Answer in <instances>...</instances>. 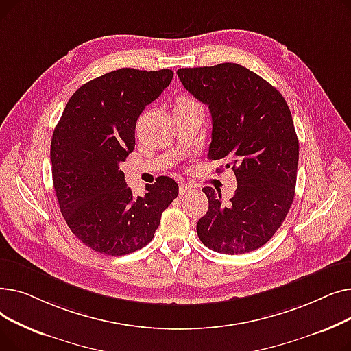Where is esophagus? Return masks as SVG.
<instances>
[{
    "mask_svg": "<svg viewBox=\"0 0 351 351\" xmlns=\"http://www.w3.org/2000/svg\"><path fill=\"white\" fill-rule=\"evenodd\" d=\"M195 191V186H192L191 183L186 182H182L179 185V193L180 195H186V193H192Z\"/></svg>",
    "mask_w": 351,
    "mask_h": 351,
    "instance_id": "34e87169",
    "label": "esophagus"
}]
</instances>
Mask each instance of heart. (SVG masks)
I'll use <instances>...</instances> for the list:
<instances>
[{
    "label": "heart",
    "instance_id": "heart-1",
    "mask_svg": "<svg viewBox=\"0 0 351 351\" xmlns=\"http://www.w3.org/2000/svg\"><path fill=\"white\" fill-rule=\"evenodd\" d=\"M186 102H191V101H186V99H180V101L178 102V105H180V104H186Z\"/></svg>",
    "mask_w": 351,
    "mask_h": 351
}]
</instances>
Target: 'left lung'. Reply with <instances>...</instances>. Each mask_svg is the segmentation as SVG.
Here are the masks:
<instances>
[{
	"label": "left lung",
	"instance_id": "left-lung-1",
	"mask_svg": "<svg viewBox=\"0 0 351 351\" xmlns=\"http://www.w3.org/2000/svg\"><path fill=\"white\" fill-rule=\"evenodd\" d=\"M178 77L209 106V159L228 160L226 168L232 166L237 180L226 204L219 189H202L209 209L196 225L200 242L225 254L259 249L282 226L296 188L299 139L287 102L267 81L239 64L180 68Z\"/></svg>",
	"mask_w": 351,
	"mask_h": 351
}]
</instances>
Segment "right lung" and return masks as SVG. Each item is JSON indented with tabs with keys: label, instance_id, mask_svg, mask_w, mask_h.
Here are the masks:
<instances>
[{
	"label": "right lung",
	"instance_id": "add662e5",
	"mask_svg": "<svg viewBox=\"0 0 351 351\" xmlns=\"http://www.w3.org/2000/svg\"><path fill=\"white\" fill-rule=\"evenodd\" d=\"M172 78L171 69L108 72L73 92L53 129L55 195L66 225L92 250L123 256L142 249L179 193L172 178L159 176L136 197L119 169L135 147L142 110Z\"/></svg>",
	"mask_w": 351,
	"mask_h": 351
}]
</instances>
